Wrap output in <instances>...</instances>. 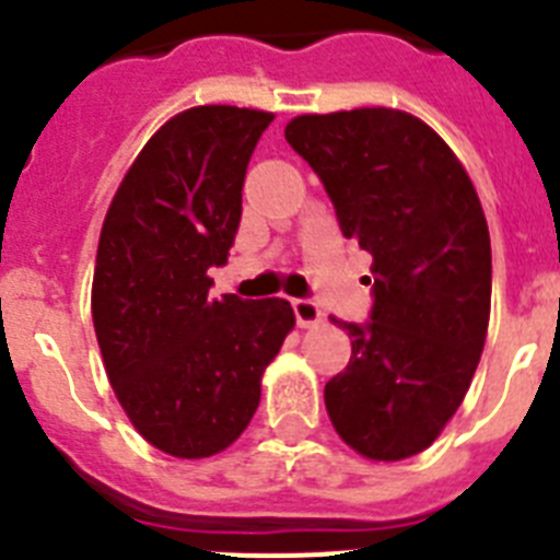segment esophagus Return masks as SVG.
<instances>
[{
    "label": "esophagus",
    "instance_id": "obj_1",
    "mask_svg": "<svg viewBox=\"0 0 560 560\" xmlns=\"http://www.w3.org/2000/svg\"><path fill=\"white\" fill-rule=\"evenodd\" d=\"M294 316H296V325L300 328H314V325L323 323V311L314 300H294Z\"/></svg>",
    "mask_w": 560,
    "mask_h": 560
}]
</instances>
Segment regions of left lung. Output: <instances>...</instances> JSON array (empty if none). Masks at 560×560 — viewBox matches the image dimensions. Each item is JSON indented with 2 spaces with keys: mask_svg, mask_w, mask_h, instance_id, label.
<instances>
[{
  "mask_svg": "<svg viewBox=\"0 0 560 560\" xmlns=\"http://www.w3.org/2000/svg\"><path fill=\"white\" fill-rule=\"evenodd\" d=\"M285 140L323 179L341 235L373 255V319H334L353 355L325 384L330 423L361 457H415L459 409L488 336L477 190L443 137L398 108L300 114Z\"/></svg>",
  "mask_w": 560,
  "mask_h": 560,
  "instance_id": "8db88e82",
  "label": "left lung"
}]
</instances>
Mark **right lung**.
Masks as SVG:
<instances>
[{"label":"right lung","instance_id":"right-lung-1","mask_svg":"<svg viewBox=\"0 0 560 560\" xmlns=\"http://www.w3.org/2000/svg\"><path fill=\"white\" fill-rule=\"evenodd\" d=\"M271 112L192 106L145 142L108 205L92 280L103 368L133 429L179 459L224 452L294 330L289 300H210Z\"/></svg>","mask_w":560,"mask_h":560}]
</instances>
